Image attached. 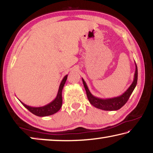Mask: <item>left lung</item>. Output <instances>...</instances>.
Wrapping results in <instances>:
<instances>
[{
  "label": "left lung",
  "mask_w": 153,
  "mask_h": 153,
  "mask_svg": "<svg viewBox=\"0 0 153 153\" xmlns=\"http://www.w3.org/2000/svg\"><path fill=\"white\" fill-rule=\"evenodd\" d=\"M135 65L136 70L135 74H134L133 82L131 83L130 86L128 88V90L125 92L117 97L110 98H100L94 97L90 92L86 82L82 78V82L83 84H84L85 90H86L87 97L88 98L89 102L91 103V105H92L96 108H100V109L104 111H117L122 107L128 101L129 97H130L131 93L133 92L134 88L136 86L137 81H138V68H137L136 62Z\"/></svg>",
  "instance_id": "1"
}]
</instances>
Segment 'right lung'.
<instances>
[{
  "label": "right lung",
  "mask_w": 153,
  "mask_h": 153,
  "mask_svg": "<svg viewBox=\"0 0 153 153\" xmlns=\"http://www.w3.org/2000/svg\"><path fill=\"white\" fill-rule=\"evenodd\" d=\"M67 76H68V75H66V76L63 77V79H62L60 86H59V88L58 93L57 94H56V98L53 100V101L48 103V104L45 106H42V107H35L25 105L24 102L21 101L20 100L19 101L22 102V104L24 105L28 111H30L31 113L34 114L36 116H39V117H46V116L53 115V114L56 113L60 110L62 106V102H63V100H62V90H63V86L65 84V82L67 79Z\"/></svg>",
  "instance_id": "1"
}]
</instances>
